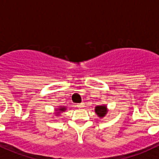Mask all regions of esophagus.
Returning <instances> with one entry per match:
<instances>
[{
  "mask_svg": "<svg viewBox=\"0 0 159 159\" xmlns=\"http://www.w3.org/2000/svg\"><path fill=\"white\" fill-rule=\"evenodd\" d=\"M77 107H80V108H82V107H85V104H84V102H82V103H78V104H77Z\"/></svg>",
  "mask_w": 159,
  "mask_h": 159,
  "instance_id": "34e87169",
  "label": "esophagus"
}]
</instances>
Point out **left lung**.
Instances as JSON below:
<instances>
[{
  "label": "left lung",
  "mask_w": 159,
  "mask_h": 159,
  "mask_svg": "<svg viewBox=\"0 0 159 159\" xmlns=\"http://www.w3.org/2000/svg\"><path fill=\"white\" fill-rule=\"evenodd\" d=\"M107 111H108V108L107 105H98V106L95 107L94 108V112L96 113V115L98 116L99 118H103V117L107 114Z\"/></svg>",
  "instance_id": "1"
}]
</instances>
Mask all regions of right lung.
<instances>
[{
    "instance_id": "1",
    "label": "right lung",
    "mask_w": 159,
    "mask_h": 159,
    "mask_svg": "<svg viewBox=\"0 0 159 159\" xmlns=\"http://www.w3.org/2000/svg\"><path fill=\"white\" fill-rule=\"evenodd\" d=\"M66 109H67V107H66L59 106L58 107H57V108L55 109V111H56L54 113L55 116H61V113L65 112V111H66Z\"/></svg>"
}]
</instances>
